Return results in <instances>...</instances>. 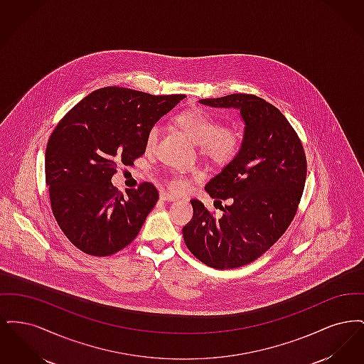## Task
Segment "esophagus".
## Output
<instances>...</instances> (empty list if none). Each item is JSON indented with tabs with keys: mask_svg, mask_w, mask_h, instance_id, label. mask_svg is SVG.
I'll list each match as a JSON object with an SVG mask.
<instances>
[{
	"mask_svg": "<svg viewBox=\"0 0 364 364\" xmlns=\"http://www.w3.org/2000/svg\"><path fill=\"white\" fill-rule=\"evenodd\" d=\"M161 199L162 200H165V202H174V200H177V198L174 196V195H172V193H169V192H161Z\"/></svg>",
	"mask_w": 364,
	"mask_h": 364,
	"instance_id": "34e87169",
	"label": "esophagus"
}]
</instances>
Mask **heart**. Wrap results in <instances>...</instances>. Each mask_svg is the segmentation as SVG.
<instances>
[{
	"instance_id": "heart-1",
	"label": "heart",
	"mask_w": 364,
	"mask_h": 364,
	"mask_svg": "<svg viewBox=\"0 0 364 364\" xmlns=\"http://www.w3.org/2000/svg\"><path fill=\"white\" fill-rule=\"evenodd\" d=\"M195 143L203 156L218 166H226L233 162L242 149V134L235 125H223L217 117L202 109H191L178 113L174 117ZM161 128L153 124L144 138L147 150H153L159 138ZM168 188L173 192H183L190 186V176L183 171H173L166 178Z\"/></svg>"
}]
</instances>
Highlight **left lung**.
Instances as JSON below:
<instances>
[{
    "mask_svg": "<svg viewBox=\"0 0 364 364\" xmlns=\"http://www.w3.org/2000/svg\"><path fill=\"white\" fill-rule=\"evenodd\" d=\"M240 109L245 131L237 158L206 186L211 198L230 205L215 215L192 199L183 228L191 254L214 269H236L262 257L294 221L307 177V158L294 127L274 105L252 94L200 100Z\"/></svg>",
    "mask_w": 364,
    "mask_h": 364,
    "instance_id": "left-lung-1",
    "label": "left lung"
}]
</instances>
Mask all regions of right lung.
Wrapping results in <instances>:
<instances>
[{
	"label": "right lung",
	"mask_w": 364,
	"mask_h": 364,
	"mask_svg": "<svg viewBox=\"0 0 364 364\" xmlns=\"http://www.w3.org/2000/svg\"><path fill=\"white\" fill-rule=\"evenodd\" d=\"M125 87L92 91L60 120L45 154L53 215L76 248L94 257L119 252L138 236L158 191L143 181L122 192L112 177L146 151L147 129L184 100Z\"/></svg>",
	"instance_id": "add662e5"
}]
</instances>
